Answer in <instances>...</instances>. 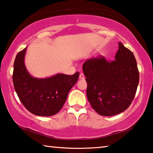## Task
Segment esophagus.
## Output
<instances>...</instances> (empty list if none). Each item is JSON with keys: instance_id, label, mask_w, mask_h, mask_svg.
Returning <instances> with one entry per match:
<instances>
[{"instance_id": "obj_1", "label": "esophagus", "mask_w": 153, "mask_h": 153, "mask_svg": "<svg viewBox=\"0 0 153 153\" xmlns=\"http://www.w3.org/2000/svg\"><path fill=\"white\" fill-rule=\"evenodd\" d=\"M79 79H81V80H83L85 79V75L82 74V73H81L79 75Z\"/></svg>"}]
</instances>
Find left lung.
<instances>
[{
	"label": "left lung",
	"instance_id": "obj_1",
	"mask_svg": "<svg viewBox=\"0 0 153 153\" xmlns=\"http://www.w3.org/2000/svg\"><path fill=\"white\" fill-rule=\"evenodd\" d=\"M115 60L91 58L82 65L87 82V96L101 116L124 111L132 103L139 82V72L133 53L119 42Z\"/></svg>",
	"mask_w": 153,
	"mask_h": 153
}]
</instances>
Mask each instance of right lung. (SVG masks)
Instances as JSON below:
<instances>
[{"label":"right lung","instance_id":"obj_1","mask_svg":"<svg viewBox=\"0 0 153 153\" xmlns=\"http://www.w3.org/2000/svg\"><path fill=\"white\" fill-rule=\"evenodd\" d=\"M27 48L17 53L14 62L13 81L21 102L31 114L52 116L62 108L72 87L79 76L56 74L46 78H36L29 74L25 64Z\"/></svg>","mask_w":153,"mask_h":153}]
</instances>
